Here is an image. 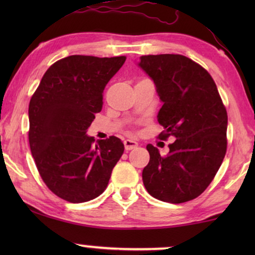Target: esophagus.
Listing matches in <instances>:
<instances>
[{"label": "esophagus", "mask_w": 255, "mask_h": 255, "mask_svg": "<svg viewBox=\"0 0 255 255\" xmlns=\"http://www.w3.org/2000/svg\"><path fill=\"white\" fill-rule=\"evenodd\" d=\"M124 146H125V149H127V151H131V149L137 147L138 142L133 140V139H125Z\"/></svg>", "instance_id": "esophagus-1"}]
</instances>
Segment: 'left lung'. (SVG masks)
I'll return each mask as SVG.
<instances>
[{
    "mask_svg": "<svg viewBox=\"0 0 255 255\" xmlns=\"http://www.w3.org/2000/svg\"><path fill=\"white\" fill-rule=\"evenodd\" d=\"M138 66L154 82L162 107L158 122L173 137L162 156L148 144L142 182L148 194L168 203L194 200L207 189L226 153L228 114L211 75L180 54L142 55Z\"/></svg>",
    "mask_w": 255,
    "mask_h": 255,
    "instance_id": "obj_1",
    "label": "left lung"
}]
</instances>
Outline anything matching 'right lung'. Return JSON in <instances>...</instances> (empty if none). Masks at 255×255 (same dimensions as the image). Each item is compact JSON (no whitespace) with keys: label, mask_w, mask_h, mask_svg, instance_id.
Here are the masks:
<instances>
[{"label":"right lung","mask_w":255,"mask_h":255,"mask_svg":"<svg viewBox=\"0 0 255 255\" xmlns=\"http://www.w3.org/2000/svg\"><path fill=\"white\" fill-rule=\"evenodd\" d=\"M125 59L69 55L47 69L31 97L29 142L38 172L52 193L71 203L100 196L124 152L120 138L94 142L87 130Z\"/></svg>","instance_id":"right-lung-1"}]
</instances>
